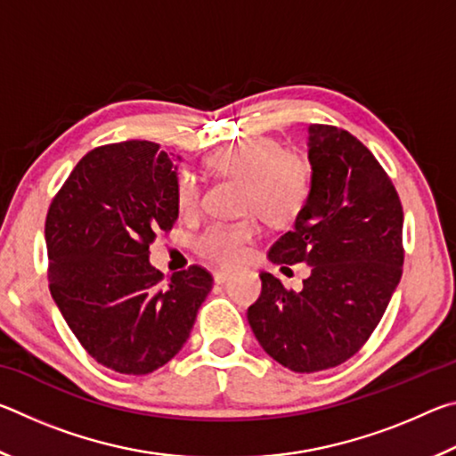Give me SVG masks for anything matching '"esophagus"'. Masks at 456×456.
Listing matches in <instances>:
<instances>
[{
  "label": "esophagus",
  "mask_w": 456,
  "mask_h": 456,
  "mask_svg": "<svg viewBox=\"0 0 456 456\" xmlns=\"http://www.w3.org/2000/svg\"><path fill=\"white\" fill-rule=\"evenodd\" d=\"M213 277H215V281H217V283H223V281L229 280L231 272H229V269H217V272L213 273Z\"/></svg>",
  "instance_id": "esophagus-1"
}]
</instances>
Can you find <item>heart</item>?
<instances>
[{"label": "heart", "mask_w": 456, "mask_h": 456, "mask_svg": "<svg viewBox=\"0 0 456 456\" xmlns=\"http://www.w3.org/2000/svg\"><path fill=\"white\" fill-rule=\"evenodd\" d=\"M207 167L223 179L241 181L239 209L261 215L273 227L291 225L310 199L312 165L299 152L283 151L273 138H243L213 152ZM176 205L183 215L199 211L200 183L191 171L176 179ZM256 215L205 227L195 239L199 256L217 265L239 264L261 231Z\"/></svg>", "instance_id": "b5f03b06"}]
</instances>
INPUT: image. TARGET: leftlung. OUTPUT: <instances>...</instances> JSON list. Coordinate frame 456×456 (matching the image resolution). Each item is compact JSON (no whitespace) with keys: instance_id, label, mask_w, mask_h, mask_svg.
<instances>
[{"instance_id":"obj_1","label":"left lung","mask_w":456,"mask_h":456,"mask_svg":"<svg viewBox=\"0 0 456 456\" xmlns=\"http://www.w3.org/2000/svg\"><path fill=\"white\" fill-rule=\"evenodd\" d=\"M307 159L310 199L269 259L312 273L293 291L264 272L247 310L261 348L302 374L342 364L368 342L404 264L403 205L374 154L348 130L312 125Z\"/></svg>"}]
</instances>
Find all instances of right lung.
<instances>
[{
  "label": "right lung",
  "instance_id": "right-lung-1",
  "mask_svg": "<svg viewBox=\"0 0 456 456\" xmlns=\"http://www.w3.org/2000/svg\"><path fill=\"white\" fill-rule=\"evenodd\" d=\"M179 157L157 142L104 144L80 159L45 217L48 283L58 310L98 364L142 376L189 339L213 277L200 265L168 277L149 261L173 229Z\"/></svg>",
  "mask_w": 456,
  "mask_h": 456
}]
</instances>
